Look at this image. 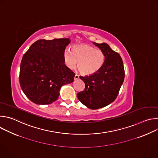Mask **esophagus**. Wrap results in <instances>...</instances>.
Here are the masks:
<instances>
[{
  "label": "esophagus",
  "mask_w": 158,
  "mask_h": 158,
  "mask_svg": "<svg viewBox=\"0 0 158 158\" xmlns=\"http://www.w3.org/2000/svg\"><path fill=\"white\" fill-rule=\"evenodd\" d=\"M79 75L76 74L75 75V76H74V79H75V80H77V79H79Z\"/></svg>",
  "instance_id": "esophagus-1"
}]
</instances>
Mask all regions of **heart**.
<instances>
[{
	"label": "heart",
	"mask_w": 158,
	"mask_h": 158,
	"mask_svg": "<svg viewBox=\"0 0 158 158\" xmlns=\"http://www.w3.org/2000/svg\"><path fill=\"white\" fill-rule=\"evenodd\" d=\"M64 59L69 69H74L78 61V68L83 74L92 75L102 68L105 62L106 56L102 50L83 44L74 46L72 51L65 49Z\"/></svg>",
	"instance_id": "heart-1"
}]
</instances>
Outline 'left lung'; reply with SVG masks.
Masks as SVG:
<instances>
[{
	"label": "left lung",
	"instance_id": "obj_1",
	"mask_svg": "<svg viewBox=\"0 0 158 158\" xmlns=\"http://www.w3.org/2000/svg\"><path fill=\"white\" fill-rule=\"evenodd\" d=\"M93 44L105 54V62L98 73L79 76L85 83V89L77 93V96L88 108L97 109L110 104L116 99L125 73L123 60L118 52L106 43Z\"/></svg>",
	"mask_w": 158,
	"mask_h": 158
}]
</instances>
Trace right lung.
I'll return each mask as SVG.
<instances>
[{
  "instance_id": "add662e5",
  "label": "right lung",
  "mask_w": 158,
  "mask_h": 158,
  "mask_svg": "<svg viewBox=\"0 0 158 158\" xmlns=\"http://www.w3.org/2000/svg\"><path fill=\"white\" fill-rule=\"evenodd\" d=\"M69 39H40L22 57L19 74L20 87L32 102L49 104L59 96L60 87L74 81L75 73L65 65L64 52Z\"/></svg>"
}]
</instances>
